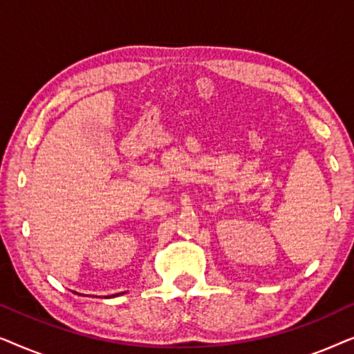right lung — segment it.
Returning <instances> with one entry per match:
<instances>
[{
	"label": "right lung",
	"mask_w": 354,
	"mask_h": 354,
	"mask_svg": "<svg viewBox=\"0 0 354 354\" xmlns=\"http://www.w3.org/2000/svg\"><path fill=\"white\" fill-rule=\"evenodd\" d=\"M125 293V292H124ZM79 295V293H77ZM119 295H122V293H115V295H109V297H104V298H114V297H119Z\"/></svg>",
	"instance_id": "add662e5"
}]
</instances>
